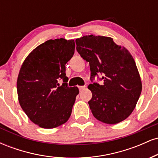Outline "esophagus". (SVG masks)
<instances>
[{
    "label": "esophagus",
    "mask_w": 158,
    "mask_h": 158,
    "mask_svg": "<svg viewBox=\"0 0 158 158\" xmlns=\"http://www.w3.org/2000/svg\"><path fill=\"white\" fill-rule=\"evenodd\" d=\"M85 85H84V86H79V90H80V91H81V90H82L83 89H85Z\"/></svg>",
    "instance_id": "1"
}]
</instances>
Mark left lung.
Returning a JSON list of instances; mask_svg holds the SVG:
<instances>
[{"mask_svg": "<svg viewBox=\"0 0 158 158\" xmlns=\"http://www.w3.org/2000/svg\"><path fill=\"white\" fill-rule=\"evenodd\" d=\"M76 44L77 52L89 62L92 98L88 104L94 117L107 124L122 122L135 109L142 90L133 57L110 37L85 35ZM96 76L102 84L93 82Z\"/></svg>", "mask_w": 158, "mask_h": 158, "instance_id": "8db88e82", "label": "left lung"}]
</instances>
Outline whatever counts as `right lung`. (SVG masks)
Segmentation results:
<instances>
[{
	"label": "right lung",
	"instance_id": "right-lung-1",
	"mask_svg": "<svg viewBox=\"0 0 158 158\" xmlns=\"http://www.w3.org/2000/svg\"><path fill=\"white\" fill-rule=\"evenodd\" d=\"M74 50L73 40H48L34 49L21 66L17 80L20 106L41 128H56L70 118L79 89L68 87L65 64Z\"/></svg>",
	"mask_w": 158,
	"mask_h": 158
}]
</instances>
